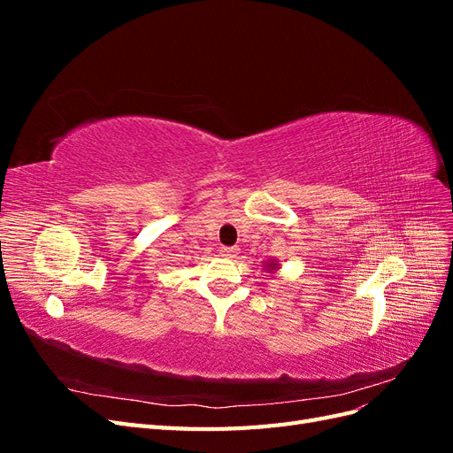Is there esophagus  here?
<instances>
[{"label": "esophagus", "instance_id": "34e87169", "mask_svg": "<svg viewBox=\"0 0 453 453\" xmlns=\"http://www.w3.org/2000/svg\"><path fill=\"white\" fill-rule=\"evenodd\" d=\"M238 248H221V255L223 257H236Z\"/></svg>", "mask_w": 453, "mask_h": 453}]
</instances>
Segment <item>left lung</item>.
I'll list each match as a JSON object with an SVG mask.
<instances>
[{
    "label": "left lung",
    "instance_id": "obj_1",
    "mask_svg": "<svg viewBox=\"0 0 453 453\" xmlns=\"http://www.w3.org/2000/svg\"><path fill=\"white\" fill-rule=\"evenodd\" d=\"M265 266V270L268 272V273H276L278 270H280V263H278V260L276 258H270V260H266V263L263 265Z\"/></svg>",
    "mask_w": 453,
    "mask_h": 453
}]
</instances>
